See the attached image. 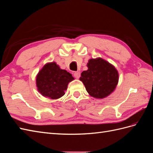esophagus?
I'll return each instance as SVG.
<instances>
[{
	"mask_svg": "<svg viewBox=\"0 0 153 153\" xmlns=\"http://www.w3.org/2000/svg\"><path fill=\"white\" fill-rule=\"evenodd\" d=\"M74 77L76 78V79H79L80 76V73L79 71H76L74 73Z\"/></svg>",
	"mask_w": 153,
	"mask_h": 153,
	"instance_id": "esophagus-1",
	"label": "esophagus"
}]
</instances>
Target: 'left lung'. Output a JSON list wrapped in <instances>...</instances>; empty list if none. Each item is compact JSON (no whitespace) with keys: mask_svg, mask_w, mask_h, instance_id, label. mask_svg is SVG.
I'll list each match as a JSON object with an SVG mask.
<instances>
[{"mask_svg":"<svg viewBox=\"0 0 153 153\" xmlns=\"http://www.w3.org/2000/svg\"><path fill=\"white\" fill-rule=\"evenodd\" d=\"M88 70L81 73L80 80L91 97L104 99L116 88L119 74L115 67L102 58L89 59Z\"/></svg>","mask_w":153,"mask_h":153,"instance_id":"left-lung-1","label":"left lung"}]
</instances>
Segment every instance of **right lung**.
<instances>
[{
	"label": "right lung",
	"mask_w": 153,
	"mask_h": 153,
	"mask_svg": "<svg viewBox=\"0 0 153 153\" xmlns=\"http://www.w3.org/2000/svg\"><path fill=\"white\" fill-rule=\"evenodd\" d=\"M74 80L72 74L61 69L56 62L47 63L36 76V86L43 97L57 99L65 95L68 84Z\"/></svg>",
	"instance_id": "right-lung-1"
}]
</instances>
